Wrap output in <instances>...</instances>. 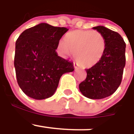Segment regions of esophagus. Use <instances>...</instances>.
Returning a JSON list of instances; mask_svg holds the SVG:
<instances>
[{
    "label": "esophagus",
    "instance_id": "1",
    "mask_svg": "<svg viewBox=\"0 0 134 134\" xmlns=\"http://www.w3.org/2000/svg\"><path fill=\"white\" fill-rule=\"evenodd\" d=\"M73 66H74V68L75 69H78V65H77V63H73Z\"/></svg>",
    "mask_w": 134,
    "mask_h": 134
}]
</instances>
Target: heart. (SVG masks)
Returning <instances> with one entry per match:
<instances>
[{
	"instance_id": "1",
	"label": "heart",
	"mask_w": 134,
	"mask_h": 134,
	"mask_svg": "<svg viewBox=\"0 0 134 134\" xmlns=\"http://www.w3.org/2000/svg\"><path fill=\"white\" fill-rule=\"evenodd\" d=\"M107 47L104 36L96 31L75 30L65 35L64 41L58 44V50L63 57L74 53L76 61L84 68L98 64L103 59Z\"/></svg>"
}]
</instances>
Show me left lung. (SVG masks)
<instances>
[{"instance_id": "left-lung-1", "label": "left lung", "mask_w": 134, "mask_h": 134, "mask_svg": "<svg viewBox=\"0 0 134 134\" xmlns=\"http://www.w3.org/2000/svg\"><path fill=\"white\" fill-rule=\"evenodd\" d=\"M105 38L107 47L98 64L87 69V77L79 85L85 97L100 99L114 93L121 84L126 65V43L118 32L103 26L93 27Z\"/></svg>"}]
</instances>
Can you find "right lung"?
Segmentation results:
<instances>
[{"instance_id":"right-lung-1","label":"right lung","mask_w":134,"mask_h":134,"mask_svg":"<svg viewBox=\"0 0 134 134\" xmlns=\"http://www.w3.org/2000/svg\"><path fill=\"white\" fill-rule=\"evenodd\" d=\"M65 27L41 23L25 30L16 41L14 65L18 84L35 99L51 97L63 74L74 70L72 63L58 56L59 40Z\"/></svg>"}]
</instances>
